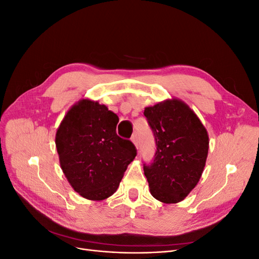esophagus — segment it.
<instances>
[{"mask_svg": "<svg viewBox=\"0 0 259 259\" xmlns=\"http://www.w3.org/2000/svg\"><path fill=\"white\" fill-rule=\"evenodd\" d=\"M131 140L133 142V144L135 145V147L138 148V138H137V136H136V135H133L132 138H131Z\"/></svg>", "mask_w": 259, "mask_h": 259, "instance_id": "obj_1", "label": "esophagus"}]
</instances>
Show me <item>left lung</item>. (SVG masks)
Masks as SVG:
<instances>
[{"instance_id":"8db88e82","label":"left lung","mask_w":259,"mask_h":259,"mask_svg":"<svg viewBox=\"0 0 259 259\" xmlns=\"http://www.w3.org/2000/svg\"><path fill=\"white\" fill-rule=\"evenodd\" d=\"M156 151L144 164L152 197L166 204L183 201L202 176L208 153L206 128L191 109L177 98L145 108Z\"/></svg>"}]
</instances>
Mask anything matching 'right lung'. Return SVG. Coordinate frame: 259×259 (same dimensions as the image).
I'll return each instance as SVG.
<instances>
[{"label":"right lung","mask_w":259,"mask_h":259,"mask_svg":"<svg viewBox=\"0 0 259 259\" xmlns=\"http://www.w3.org/2000/svg\"><path fill=\"white\" fill-rule=\"evenodd\" d=\"M119 117L105 105L81 99L69 109L56 133L62 171L83 198L105 200L116 191L137 150L116 135Z\"/></svg>","instance_id":"1"}]
</instances>
